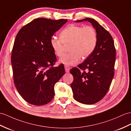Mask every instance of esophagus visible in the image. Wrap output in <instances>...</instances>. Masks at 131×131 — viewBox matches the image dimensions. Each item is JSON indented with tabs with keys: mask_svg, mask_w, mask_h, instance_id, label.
<instances>
[{
	"mask_svg": "<svg viewBox=\"0 0 131 131\" xmlns=\"http://www.w3.org/2000/svg\"><path fill=\"white\" fill-rule=\"evenodd\" d=\"M70 67L69 66H67V65H65V71H66V72H69V71H70Z\"/></svg>",
	"mask_w": 131,
	"mask_h": 131,
	"instance_id": "obj_1",
	"label": "esophagus"
}]
</instances>
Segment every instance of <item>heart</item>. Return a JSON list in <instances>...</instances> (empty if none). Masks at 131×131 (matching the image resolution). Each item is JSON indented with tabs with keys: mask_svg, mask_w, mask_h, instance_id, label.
Segmentation results:
<instances>
[{
	"mask_svg": "<svg viewBox=\"0 0 131 131\" xmlns=\"http://www.w3.org/2000/svg\"><path fill=\"white\" fill-rule=\"evenodd\" d=\"M60 38L52 37L50 45L55 55L61 57L65 50V45H69L70 52L60 59V62L67 65L77 64L81 57L85 59L95 50L97 43L95 29L90 26L71 25L61 32Z\"/></svg>",
	"mask_w": 131,
	"mask_h": 131,
	"instance_id": "b5f03b06",
	"label": "heart"
}]
</instances>
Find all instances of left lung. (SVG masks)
<instances>
[{"instance_id": "8db88e82", "label": "left lung", "mask_w": 131, "mask_h": 131, "mask_svg": "<svg viewBox=\"0 0 131 131\" xmlns=\"http://www.w3.org/2000/svg\"><path fill=\"white\" fill-rule=\"evenodd\" d=\"M96 30L97 43L93 53L84 61L70 70L74 80L71 87L74 99L83 104L99 102L110 88L114 75L115 48L111 35L98 22L86 18Z\"/></svg>"}]
</instances>
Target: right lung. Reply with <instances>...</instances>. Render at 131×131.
<instances>
[{
    "label": "right lung",
    "mask_w": 131,
    "mask_h": 131,
    "mask_svg": "<svg viewBox=\"0 0 131 131\" xmlns=\"http://www.w3.org/2000/svg\"><path fill=\"white\" fill-rule=\"evenodd\" d=\"M67 22L37 18L17 33L11 56L13 80L18 93L29 104L50 103L54 95V85L65 74L63 64L53 66L57 59L50 39Z\"/></svg>",
    "instance_id": "right-lung-1"
}]
</instances>
